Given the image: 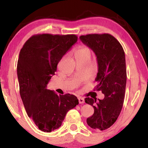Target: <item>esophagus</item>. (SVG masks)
<instances>
[{
  "label": "esophagus",
  "instance_id": "34e87169",
  "mask_svg": "<svg viewBox=\"0 0 148 148\" xmlns=\"http://www.w3.org/2000/svg\"><path fill=\"white\" fill-rule=\"evenodd\" d=\"M78 100H79V104H84V103L85 102L84 98H82V97H79Z\"/></svg>",
  "mask_w": 148,
  "mask_h": 148
}]
</instances>
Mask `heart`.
Returning <instances> with one entry per match:
<instances>
[{
	"label": "heart",
	"instance_id": "heart-1",
	"mask_svg": "<svg viewBox=\"0 0 148 148\" xmlns=\"http://www.w3.org/2000/svg\"><path fill=\"white\" fill-rule=\"evenodd\" d=\"M75 56L77 59L90 58L91 50L86 46H79L75 50Z\"/></svg>",
	"mask_w": 148,
	"mask_h": 148
}]
</instances>
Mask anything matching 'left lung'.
<instances>
[{"label":"left lung","instance_id":"left-lung-1","mask_svg":"<svg viewBox=\"0 0 148 148\" xmlns=\"http://www.w3.org/2000/svg\"><path fill=\"white\" fill-rule=\"evenodd\" d=\"M79 39L96 54L98 72L95 89L104 94L103 100L85 98L94 108L87 123L91 128L103 131L116 122L123 108L127 82L125 52L120 42L109 34H88Z\"/></svg>","mask_w":148,"mask_h":148}]
</instances>
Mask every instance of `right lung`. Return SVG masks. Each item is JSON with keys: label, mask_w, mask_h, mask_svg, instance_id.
<instances>
[{"label": "right lung", "mask_w": 148, "mask_h": 148, "mask_svg": "<svg viewBox=\"0 0 148 148\" xmlns=\"http://www.w3.org/2000/svg\"><path fill=\"white\" fill-rule=\"evenodd\" d=\"M74 34H36L20 50L17 71L19 92L28 116L40 130L61 126L66 112L79 104L74 95H57L46 88L62 56L77 42Z\"/></svg>", "instance_id": "1"}]
</instances>
